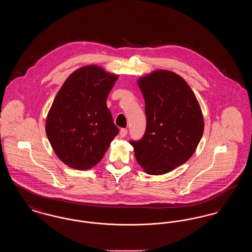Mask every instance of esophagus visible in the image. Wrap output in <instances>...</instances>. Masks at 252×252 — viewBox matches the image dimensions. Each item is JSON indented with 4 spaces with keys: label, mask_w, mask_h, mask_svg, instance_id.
Returning a JSON list of instances; mask_svg holds the SVG:
<instances>
[{
    "label": "esophagus",
    "mask_w": 252,
    "mask_h": 252,
    "mask_svg": "<svg viewBox=\"0 0 252 252\" xmlns=\"http://www.w3.org/2000/svg\"><path fill=\"white\" fill-rule=\"evenodd\" d=\"M120 137L121 138H125L126 136V134H127V129H126V128H121L120 129Z\"/></svg>",
    "instance_id": "obj_1"
}]
</instances>
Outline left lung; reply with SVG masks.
Listing matches in <instances>:
<instances>
[{
	"label": "left lung",
	"mask_w": 252,
	"mask_h": 252,
	"mask_svg": "<svg viewBox=\"0 0 252 252\" xmlns=\"http://www.w3.org/2000/svg\"><path fill=\"white\" fill-rule=\"evenodd\" d=\"M145 101L146 129L130 142L145 173L163 175L185 163L204 131V117L192 89L176 72L156 70L137 79Z\"/></svg>",
	"instance_id": "obj_1"
}]
</instances>
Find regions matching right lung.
Segmentation results:
<instances>
[{
    "label": "right lung",
    "instance_id": "obj_1",
    "mask_svg": "<svg viewBox=\"0 0 252 252\" xmlns=\"http://www.w3.org/2000/svg\"><path fill=\"white\" fill-rule=\"evenodd\" d=\"M118 77L91 64L72 72L60 88L49 109L45 131L54 152L67 166H95L118 134L106 103Z\"/></svg>",
    "mask_w": 252,
    "mask_h": 252
}]
</instances>
